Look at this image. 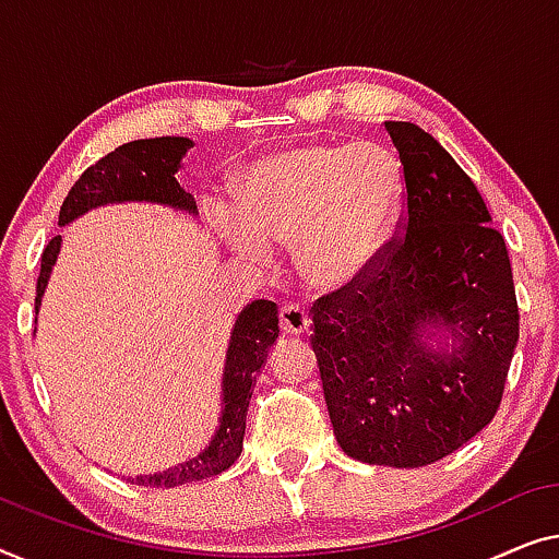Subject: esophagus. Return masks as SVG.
I'll return each instance as SVG.
<instances>
[{
	"mask_svg": "<svg viewBox=\"0 0 559 559\" xmlns=\"http://www.w3.org/2000/svg\"><path fill=\"white\" fill-rule=\"evenodd\" d=\"M278 317H281V332H283V334L301 336V334L309 332L311 319H309V313H306L298 304H286V306H281V313H278Z\"/></svg>",
	"mask_w": 559,
	"mask_h": 559,
	"instance_id": "34e87169",
	"label": "esophagus"
}]
</instances>
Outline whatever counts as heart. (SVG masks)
Returning <instances> with one entry per match:
<instances>
[{"mask_svg": "<svg viewBox=\"0 0 559 559\" xmlns=\"http://www.w3.org/2000/svg\"><path fill=\"white\" fill-rule=\"evenodd\" d=\"M238 217L219 212L242 258L271 261L269 242L296 246L304 278L321 290L355 286L380 263L405 212L395 154L377 144L311 141L250 162L235 179Z\"/></svg>", "mask_w": 559, "mask_h": 559, "instance_id": "heart-1", "label": "heart"}]
</instances>
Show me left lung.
Wrapping results in <instances>:
<instances>
[{
  "instance_id": "8db88e82",
  "label": "left lung",
  "mask_w": 559,
  "mask_h": 559,
  "mask_svg": "<svg viewBox=\"0 0 559 559\" xmlns=\"http://www.w3.org/2000/svg\"><path fill=\"white\" fill-rule=\"evenodd\" d=\"M407 185L405 235L313 304L311 347L342 451L436 463L489 426L519 340L507 242L476 185L411 121H384Z\"/></svg>"
}]
</instances>
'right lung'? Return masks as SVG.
<instances>
[{
	"label": "right lung",
	"instance_id": "obj_1",
	"mask_svg": "<svg viewBox=\"0 0 559 559\" xmlns=\"http://www.w3.org/2000/svg\"><path fill=\"white\" fill-rule=\"evenodd\" d=\"M192 148V141L185 136H159L129 141L106 154L93 167L81 175V179L70 187L66 202L60 207L58 225L66 227L73 219L83 217L85 212L106 207V204L123 202H152L162 207L198 217V202L182 185L177 182V171L182 169V156ZM62 248V235L47 242L43 253V269L37 278L35 311L40 313V304L50 281L52 265L58 263ZM37 321V319H35ZM278 340V306L273 301H253L235 319L230 342L225 352L223 369V407L215 436L202 448L198 455L177 463L167 471L154 474L129 476L131 484L152 486V489H175V486L202 481V478L223 474L238 461L242 451V436H246V415L253 395L255 377L269 359V352Z\"/></svg>",
	"mask_w": 559,
	"mask_h": 559
}]
</instances>
